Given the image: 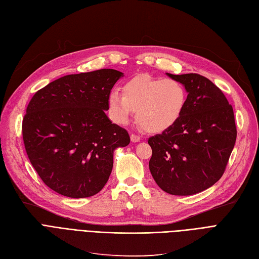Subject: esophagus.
Listing matches in <instances>:
<instances>
[{"mask_svg":"<svg viewBox=\"0 0 259 259\" xmlns=\"http://www.w3.org/2000/svg\"><path fill=\"white\" fill-rule=\"evenodd\" d=\"M130 139H131V142H132V143L140 142V140H141V138H140L138 135H133V133L130 136Z\"/></svg>","mask_w":259,"mask_h":259,"instance_id":"esophagus-1","label":"esophagus"}]
</instances>
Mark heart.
I'll return each mask as SVG.
<instances>
[{
    "mask_svg": "<svg viewBox=\"0 0 259 259\" xmlns=\"http://www.w3.org/2000/svg\"><path fill=\"white\" fill-rule=\"evenodd\" d=\"M187 100L184 85L174 79L141 74L122 86V95H109V110L113 119L126 123L137 111V119L148 132L159 133L173 126L183 114Z\"/></svg>",
    "mask_w": 259,
    "mask_h": 259,
    "instance_id": "1",
    "label": "heart"
}]
</instances>
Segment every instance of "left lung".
I'll return each instance as SVG.
<instances>
[{
    "mask_svg": "<svg viewBox=\"0 0 259 259\" xmlns=\"http://www.w3.org/2000/svg\"><path fill=\"white\" fill-rule=\"evenodd\" d=\"M188 93L180 118L148 139L149 169L171 195H192L222 177L234 149L237 129L233 107L222 91L197 73L170 74Z\"/></svg>",
    "mask_w": 259,
    "mask_h": 259,
    "instance_id": "1",
    "label": "left lung"
}]
</instances>
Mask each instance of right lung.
<instances>
[{"label":"right lung","instance_id":"1","mask_svg":"<svg viewBox=\"0 0 259 259\" xmlns=\"http://www.w3.org/2000/svg\"><path fill=\"white\" fill-rule=\"evenodd\" d=\"M123 73L100 69L62 76L35 93L22 121L28 159L46 186L61 195L97 194L113 168V154L130 143L105 114Z\"/></svg>","mask_w":259,"mask_h":259}]
</instances>
